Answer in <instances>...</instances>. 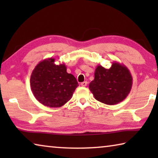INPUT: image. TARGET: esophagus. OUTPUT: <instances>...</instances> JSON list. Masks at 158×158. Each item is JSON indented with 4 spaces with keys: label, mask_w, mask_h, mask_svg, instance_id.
Returning a JSON list of instances; mask_svg holds the SVG:
<instances>
[{
    "label": "esophagus",
    "mask_w": 158,
    "mask_h": 158,
    "mask_svg": "<svg viewBox=\"0 0 158 158\" xmlns=\"http://www.w3.org/2000/svg\"><path fill=\"white\" fill-rule=\"evenodd\" d=\"M81 86H83V87L86 86V85H87V81H84V82H82L81 84Z\"/></svg>",
    "instance_id": "1"
}]
</instances>
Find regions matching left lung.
<instances>
[{"label": "left lung", "mask_w": 158, "mask_h": 158, "mask_svg": "<svg viewBox=\"0 0 158 158\" xmlns=\"http://www.w3.org/2000/svg\"><path fill=\"white\" fill-rule=\"evenodd\" d=\"M94 75L89 89L96 100L102 103L116 105L125 100L132 89V77L130 70L116 61L109 69L98 65Z\"/></svg>", "instance_id": "obj_1"}]
</instances>
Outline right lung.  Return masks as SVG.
Returning <instances> with one entry per match:
<instances>
[{"instance_id":"1","label":"right lung","mask_w":158,"mask_h":158,"mask_svg":"<svg viewBox=\"0 0 158 158\" xmlns=\"http://www.w3.org/2000/svg\"><path fill=\"white\" fill-rule=\"evenodd\" d=\"M30 83L37 100L49 107H60L65 105L79 85L75 77L67 73L65 63L56 65L53 58L42 60L35 67Z\"/></svg>"}]
</instances>
